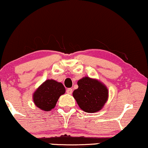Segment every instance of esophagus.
<instances>
[{
	"label": "esophagus",
	"instance_id": "obj_1",
	"mask_svg": "<svg viewBox=\"0 0 148 148\" xmlns=\"http://www.w3.org/2000/svg\"><path fill=\"white\" fill-rule=\"evenodd\" d=\"M66 92H67V93L68 94H72V88L67 89Z\"/></svg>",
	"mask_w": 148,
	"mask_h": 148
}]
</instances>
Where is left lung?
<instances>
[{
	"instance_id": "8db88e82",
	"label": "left lung",
	"mask_w": 148,
	"mask_h": 148,
	"mask_svg": "<svg viewBox=\"0 0 148 148\" xmlns=\"http://www.w3.org/2000/svg\"><path fill=\"white\" fill-rule=\"evenodd\" d=\"M79 88L73 92V97L79 108L88 113L100 111L109 97L106 85L98 79L85 76L77 82Z\"/></svg>"
}]
</instances>
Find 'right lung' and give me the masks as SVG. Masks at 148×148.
Segmentation results:
<instances>
[{
	"label": "right lung",
	"mask_w": 148,
	"mask_h": 148,
	"mask_svg": "<svg viewBox=\"0 0 148 148\" xmlns=\"http://www.w3.org/2000/svg\"><path fill=\"white\" fill-rule=\"evenodd\" d=\"M65 93V88L60 82L47 79L34 92L32 98L35 106L43 111H50L56 106L61 95Z\"/></svg>",
	"instance_id": "obj_1"
}]
</instances>
